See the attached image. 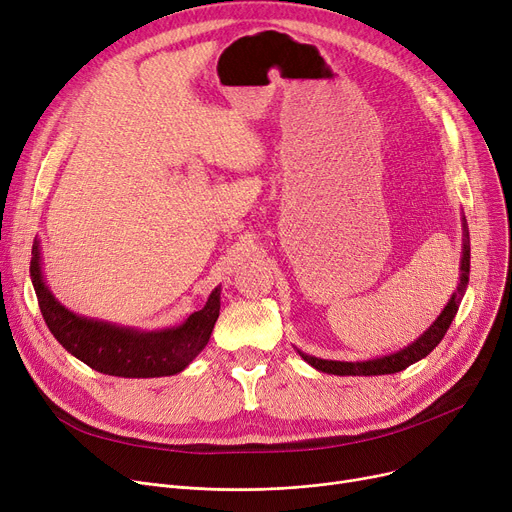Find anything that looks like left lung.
<instances>
[{"mask_svg":"<svg viewBox=\"0 0 512 512\" xmlns=\"http://www.w3.org/2000/svg\"><path fill=\"white\" fill-rule=\"evenodd\" d=\"M469 263H471V247H469V228L463 218V257H461V282L456 286V292L450 297L448 305L440 313V317L429 326L413 344L400 348L398 353L380 357V359H369V361H328V359H317L311 355H305L299 351V355L315 369L324 371V373H334V375H386V373H396L407 369L409 365L421 361L427 357L434 348L440 344L444 334L448 332L452 319L459 311L461 299L467 290L469 284Z\"/></svg>","mask_w":512,"mask_h":512,"instance_id":"left-lung-1","label":"left lung"}]
</instances>
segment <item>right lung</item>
Wrapping results in <instances>:
<instances>
[{
  "instance_id": "1",
  "label": "right lung",
  "mask_w": 512,
  "mask_h": 512,
  "mask_svg": "<svg viewBox=\"0 0 512 512\" xmlns=\"http://www.w3.org/2000/svg\"><path fill=\"white\" fill-rule=\"evenodd\" d=\"M31 280L45 324L56 340L91 369L118 378H161L180 373L203 351L220 315V288H215L201 311L168 330L145 332L80 317L53 297L45 284L39 240L33 245Z\"/></svg>"
}]
</instances>
